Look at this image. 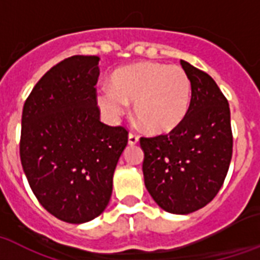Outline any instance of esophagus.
<instances>
[{"instance_id":"esophagus-1","label":"esophagus","mask_w":260,"mask_h":260,"mask_svg":"<svg viewBox=\"0 0 260 260\" xmlns=\"http://www.w3.org/2000/svg\"><path fill=\"white\" fill-rule=\"evenodd\" d=\"M137 142H138V136L134 134V133H130V134H128V144L136 145Z\"/></svg>"}]
</instances>
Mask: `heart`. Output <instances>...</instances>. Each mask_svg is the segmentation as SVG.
<instances>
[{
    "label": "heart",
    "mask_w": 260,
    "mask_h": 260,
    "mask_svg": "<svg viewBox=\"0 0 260 260\" xmlns=\"http://www.w3.org/2000/svg\"><path fill=\"white\" fill-rule=\"evenodd\" d=\"M96 103L111 123L118 122L133 103L134 116L146 132L167 134L186 118L191 81L180 66L140 62L114 72L110 88L99 90Z\"/></svg>",
    "instance_id": "heart-1"
}]
</instances>
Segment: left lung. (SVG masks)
I'll use <instances>...</instances> for the list:
<instances>
[{"instance_id": "1", "label": "left lung", "mask_w": 260, "mask_h": 260, "mask_svg": "<svg viewBox=\"0 0 260 260\" xmlns=\"http://www.w3.org/2000/svg\"><path fill=\"white\" fill-rule=\"evenodd\" d=\"M191 81V103L170 134L141 138L145 187L172 214H190L213 201L228 174L232 128L228 100L209 74L180 61Z\"/></svg>"}]
</instances>
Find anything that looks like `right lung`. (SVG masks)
<instances>
[{"mask_svg": "<svg viewBox=\"0 0 260 260\" xmlns=\"http://www.w3.org/2000/svg\"><path fill=\"white\" fill-rule=\"evenodd\" d=\"M99 57L74 55L53 66L24 103L20 158L40 205L59 220L100 216L127 145V130L100 122Z\"/></svg>", "mask_w": 260, "mask_h": 260, "instance_id": "add662e5", "label": "right lung"}]
</instances>
